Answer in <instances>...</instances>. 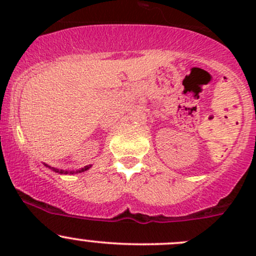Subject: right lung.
<instances>
[{"instance_id":"add662e5","label":"right lung","mask_w":256,"mask_h":256,"mask_svg":"<svg viewBox=\"0 0 256 256\" xmlns=\"http://www.w3.org/2000/svg\"><path fill=\"white\" fill-rule=\"evenodd\" d=\"M46 167H48V168H50L52 171H54V172H58V174H82V172H84V171H88V170L90 168V167H92V164H89V166H85V167H82V168H80V170H76V171H64V170H59V168H54V167H50V166H48V164H44Z\"/></svg>"}]
</instances>
